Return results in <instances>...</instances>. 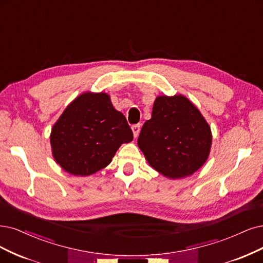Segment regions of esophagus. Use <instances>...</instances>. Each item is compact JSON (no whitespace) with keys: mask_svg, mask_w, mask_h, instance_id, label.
<instances>
[{"mask_svg":"<svg viewBox=\"0 0 263 263\" xmlns=\"http://www.w3.org/2000/svg\"><path fill=\"white\" fill-rule=\"evenodd\" d=\"M140 130H141V125H140V124H133V125H132V131H133L134 138H138V137H139Z\"/></svg>","mask_w":263,"mask_h":263,"instance_id":"esophagus-1","label":"esophagus"}]
</instances>
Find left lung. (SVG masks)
Listing matches in <instances>:
<instances>
[{"instance_id":"8db88e82","label":"left lung","mask_w":263,"mask_h":263,"mask_svg":"<svg viewBox=\"0 0 263 263\" xmlns=\"http://www.w3.org/2000/svg\"><path fill=\"white\" fill-rule=\"evenodd\" d=\"M211 142L208 122L183 95L157 96L138 139L147 162L171 179L196 172L209 156Z\"/></svg>"}]
</instances>
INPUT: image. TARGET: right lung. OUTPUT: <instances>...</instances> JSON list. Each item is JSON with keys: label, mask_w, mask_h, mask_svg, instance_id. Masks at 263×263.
<instances>
[{"label": "right lung", "mask_w": 263, "mask_h": 263, "mask_svg": "<svg viewBox=\"0 0 263 263\" xmlns=\"http://www.w3.org/2000/svg\"><path fill=\"white\" fill-rule=\"evenodd\" d=\"M55 161L72 176H90L108 166L133 133L106 93L85 92L66 107L51 132Z\"/></svg>", "instance_id": "add662e5"}]
</instances>
